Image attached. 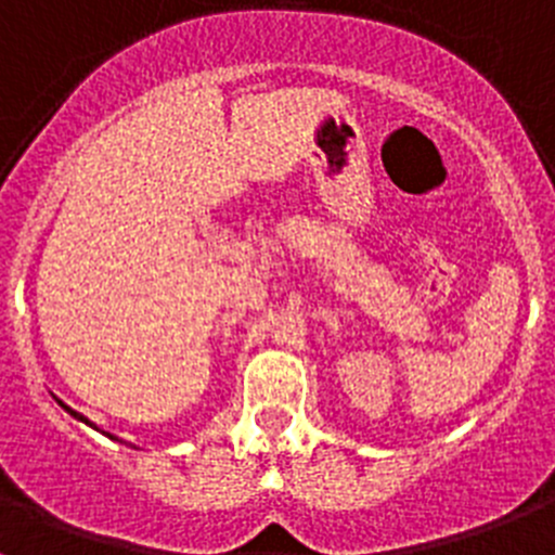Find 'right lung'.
<instances>
[{
  "instance_id": "add662e5",
  "label": "right lung",
  "mask_w": 555,
  "mask_h": 555,
  "mask_svg": "<svg viewBox=\"0 0 555 555\" xmlns=\"http://www.w3.org/2000/svg\"><path fill=\"white\" fill-rule=\"evenodd\" d=\"M57 403H61V400H57ZM61 405H63V403H61ZM63 409H66V411H68V414L75 416V420H80V423L91 425V423H88V420H86V416H82V414H77V411H75V409H68V405H63ZM96 430H100V428H96ZM102 434H105V430H102ZM107 436H111V434H107ZM111 439H113V436H111Z\"/></svg>"
}]
</instances>
